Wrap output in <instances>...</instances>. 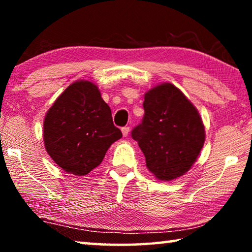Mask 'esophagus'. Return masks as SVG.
<instances>
[{
	"label": "esophagus",
	"mask_w": 252,
	"mask_h": 252,
	"mask_svg": "<svg viewBox=\"0 0 252 252\" xmlns=\"http://www.w3.org/2000/svg\"><path fill=\"white\" fill-rule=\"evenodd\" d=\"M121 131H122L123 136H127V134H129V132H130V127L129 126H123Z\"/></svg>",
	"instance_id": "obj_1"
}]
</instances>
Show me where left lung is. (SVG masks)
Masks as SVG:
<instances>
[{
    "mask_svg": "<svg viewBox=\"0 0 252 252\" xmlns=\"http://www.w3.org/2000/svg\"><path fill=\"white\" fill-rule=\"evenodd\" d=\"M142 122L131 132L157 179L170 181L189 171L203 147L204 126L194 105L171 83L144 94Z\"/></svg>",
    "mask_w": 252,
    "mask_h": 252,
    "instance_id": "8db88e82",
    "label": "left lung"
}]
</instances>
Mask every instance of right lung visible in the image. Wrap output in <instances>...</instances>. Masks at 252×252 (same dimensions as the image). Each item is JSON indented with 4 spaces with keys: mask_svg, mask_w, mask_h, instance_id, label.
<instances>
[{
    "mask_svg": "<svg viewBox=\"0 0 252 252\" xmlns=\"http://www.w3.org/2000/svg\"><path fill=\"white\" fill-rule=\"evenodd\" d=\"M121 138L110 106L90 81L69 85L44 119L46 151L60 168L75 176H85L96 168L111 144Z\"/></svg>",
    "mask_w": 252,
    "mask_h": 252,
    "instance_id": "right-lung-1",
    "label": "right lung"
}]
</instances>
